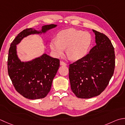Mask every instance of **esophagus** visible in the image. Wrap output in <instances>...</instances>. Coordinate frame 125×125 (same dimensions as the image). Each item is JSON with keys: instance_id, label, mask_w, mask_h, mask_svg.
<instances>
[{"instance_id": "obj_1", "label": "esophagus", "mask_w": 125, "mask_h": 125, "mask_svg": "<svg viewBox=\"0 0 125 125\" xmlns=\"http://www.w3.org/2000/svg\"><path fill=\"white\" fill-rule=\"evenodd\" d=\"M60 65H63V66H66V65H67V64H66V63H64V62H63V61H61Z\"/></svg>"}]
</instances>
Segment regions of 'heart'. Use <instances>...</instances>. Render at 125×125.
I'll list each match as a JSON object with an SVG mask.
<instances>
[{"instance_id": "heart-1", "label": "heart", "mask_w": 125, "mask_h": 125, "mask_svg": "<svg viewBox=\"0 0 125 125\" xmlns=\"http://www.w3.org/2000/svg\"><path fill=\"white\" fill-rule=\"evenodd\" d=\"M57 40H53L50 43V48L56 57L63 55L67 48L70 59L78 60L87 54L92 43V36L88 32L70 28L59 32Z\"/></svg>"}]
</instances>
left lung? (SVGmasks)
I'll return each mask as SVG.
<instances>
[{
    "label": "left lung",
    "mask_w": 125,
    "mask_h": 125,
    "mask_svg": "<svg viewBox=\"0 0 125 125\" xmlns=\"http://www.w3.org/2000/svg\"><path fill=\"white\" fill-rule=\"evenodd\" d=\"M96 45L89 53L69 65L71 89L77 97L98 96L106 88L113 75L114 49L104 34L93 30Z\"/></svg>",
    "instance_id": "8db88e82"
}]
</instances>
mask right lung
Returning a JSON list of instances; mask_svg holds the SVG:
<instances>
[{"label": "right lung", "mask_w": 125, "mask_h": 125, "mask_svg": "<svg viewBox=\"0 0 125 125\" xmlns=\"http://www.w3.org/2000/svg\"><path fill=\"white\" fill-rule=\"evenodd\" d=\"M57 26L50 24L42 26L39 30L26 29L19 33L11 44L7 61L9 75L16 90L25 98L42 99L48 95L59 68L60 60L44 53L30 61H21L17 45L24 38L31 35L45 34Z\"/></svg>", "instance_id": "right-lung-1"}]
</instances>
